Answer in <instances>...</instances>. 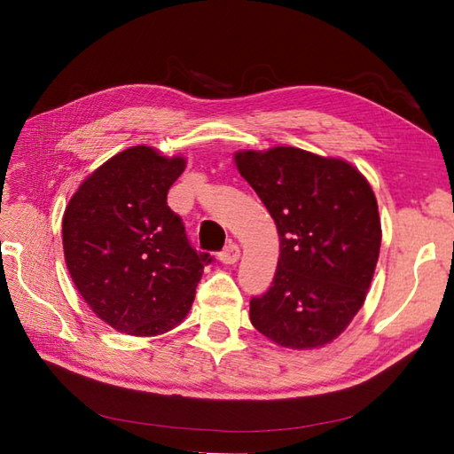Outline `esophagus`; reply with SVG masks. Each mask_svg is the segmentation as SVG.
<instances>
[{"label": "esophagus", "instance_id": "1", "mask_svg": "<svg viewBox=\"0 0 454 454\" xmlns=\"http://www.w3.org/2000/svg\"><path fill=\"white\" fill-rule=\"evenodd\" d=\"M239 257H240V248L235 242L227 244V248L222 254H219V261H222L223 265H235Z\"/></svg>", "mask_w": 454, "mask_h": 454}]
</instances>
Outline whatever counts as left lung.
Here are the masks:
<instances>
[{"label": "left lung", "mask_w": 454, "mask_h": 454, "mask_svg": "<svg viewBox=\"0 0 454 454\" xmlns=\"http://www.w3.org/2000/svg\"><path fill=\"white\" fill-rule=\"evenodd\" d=\"M235 162L280 237L272 286L250 301V320L278 347L320 348L348 327L373 280L382 239L373 189L350 162L299 147L242 149Z\"/></svg>", "instance_id": "left-lung-1"}]
</instances>
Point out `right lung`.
I'll return each instance as SVG.
<instances>
[{"mask_svg":"<svg viewBox=\"0 0 454 454\" xmlns=\"http://www.w3.org/2000/svg\"><path fill=\"white\" fill-rule=\"evenodd\" d=\"M185 157L134 145L96 168L66 206V267L81 297L107 325L155 337L180 325L208 254L191 248L167 204Z\"/></svg>","mask_w":454,"mask_h":454,"instance_id":"add662e5","label":"right lung"}]
</instances>
